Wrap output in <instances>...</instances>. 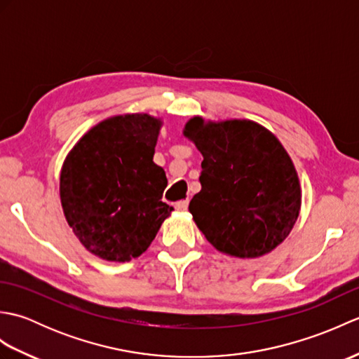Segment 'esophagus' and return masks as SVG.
<instances>
[{
  "instance_id": "esophagus-1",
  "label": "esophagus",
  "mask_w": 359,
  "mask_h": 359,
  "mask_svg": "<svg viewBox=\"0 0 359 359\" xmlns=\"http://www.w3.org/2000/svg\"><path fill=\"white\" fill-rule=\"evenodd\" d=\"M188 205H189V201L185 199V201L175 202L174 207H175V210H179V211H187V210H188Z\"/></svg>"
}]
</instances>
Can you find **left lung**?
I'll return each mask as SVG.
<instances>
[{
  "mask_svg": "<svg viewBox=\"0 0 359 359\" xmlns=\"http://www.w3.org/2000/svg\"><path fill=\"white\" fill-rule=\"evenodd\" d=\"M184 134L203 156L202 189L189 202L199 230L225 255L270 253L301 210L299 179L280 142L251 120L194 117Z\"/></svg>",
  "mask_w": 359,
  "mask_h": 359,
  "instance_id": "8db88e82",
  "label": "left lung"
}]
</instances>
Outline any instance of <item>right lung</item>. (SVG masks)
Segmentation results:
<instances>
[{"label":"right lung","mask_w":359,"mask_h":359,"mask_svg":"<svg viewBox=\"0 0 359 359\" xmlns=\"http://www.w3.org/2000/svg\"><path fill=\"white\" fill-rule=\"evenodd\" d=\"M160 120L128 114L102 121L66 157L60 197L67 224L106 261L139 257L172 207L162 202L166 175L152 162Z\"/></svg>","instance_id":"add662e5"}]
</instances>
